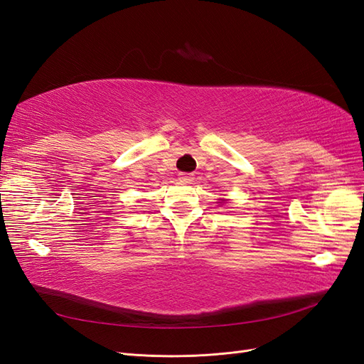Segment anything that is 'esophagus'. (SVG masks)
Wrapping results in <instances>:
<instances>
[{
  "mask_svg": "<svg viewBox=\"0 0 364 364\" xmlns=\"http://www.w3.org/2000/svg\"><path fill=\"white\" fill-rule=\"evenodd\" d=\"M193 179V174L190 173H179V181L181 182H191Z\"/></svg>",
  "mask_w": 364,
  "mask_h": 364,
  "instance_id": "34e87169",
  "label": "esophagus"
}]
</instances>
